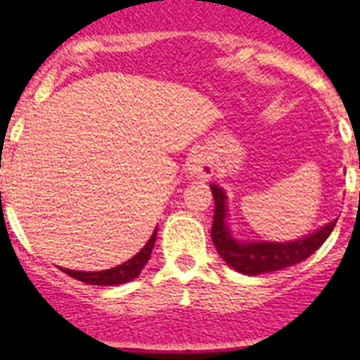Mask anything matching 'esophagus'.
<instances>
[{
	"instance_id": "1",
	"label": "esophagus",
	"mask_w": 360,
	"mask_h": 360,
	"mask_svg": "<svg viewBox=\"0 0 360 360\" xmlns=\"http://www.w3.org/2000/svg\"><path fill=\"white\" fill-rule=\"evenodd\" d=\"M187 169H189L191 176L198 178V180H209L214 173V167H212L211 158L205 155V153H196L189 158V164H187Z\"/></svg>"
}]
</instances>
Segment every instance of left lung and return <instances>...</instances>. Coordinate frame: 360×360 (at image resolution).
Segmentation results:
<instances>
[{"instance_id":"obj_1","label":"left lung","mask_w":360,"mask_h":360,"mask_svg":"<svg viewBox=\"0 0 360 360\" xmlns=\"http://www.w3.org/2000/svg\"><path fill=\"white\" fill-rule=\"evenodd\" d=\"M211 191L214 196V218H212L211 229L212 243L219 256L224 257V262L241 274L259 276L304 262L326 241L337 224V219H333L314 234H308L307 238H299L295 241H287V243L240 241L232 236L227 227V202H225L227 196L224 189L212 184Z\"/></svg>"}]
</instances>
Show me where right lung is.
Wrapping results in <instances>:
<instances>
[{
	"instance_id": "add662e5",
	"label": "right lung",
	"mask_w": 360,
	"mask_h": 360,
	"mask_svg": "<svg viewBox=\"0 0 360 360\" xmlns=\"http://www.w3.org/2000/svg\"><path fill=\"white\" fill-rule=\"evenodd\" d=\"M155 240H157V229L151 234L148 243L144 245V249L141 252L133 256L131 259H128L126 263L119 266H113V269L101 270V272H81V270H70V269H59L65 272V274L72 276L73 279L77 281L88 283V285H101V287H113V285H122V283L133 281L136 276L141 274L142 269H144L146 263L149 262V256H151L153 245H155Z\"/></svg>"
}]
</instances>
